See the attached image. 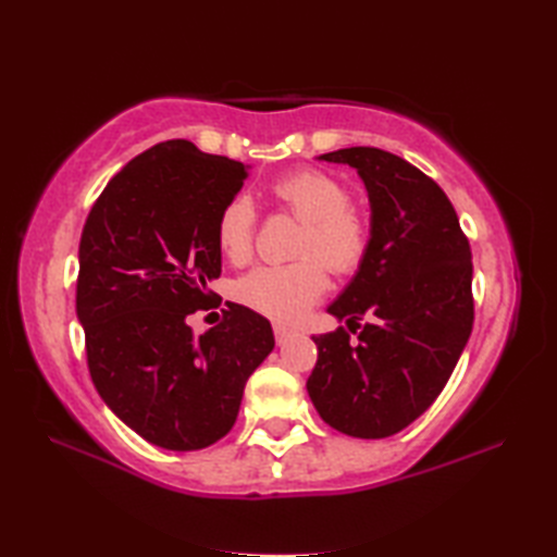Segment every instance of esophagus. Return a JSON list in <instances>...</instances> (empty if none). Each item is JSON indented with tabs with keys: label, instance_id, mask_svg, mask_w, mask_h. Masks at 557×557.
I'll list each match as a JSON object with an SVG mask.
<instances>
[{
	"label": "esophagus",
	"instance_id": "1",
	"mask_svg": "<svg viewBox=\"0 0 557 557\" xmlns=\"http://www.w3.org/2000/svg\"><path fill=\"white\" fill-rule=\"evenodd\" d=\"M272 330H275V339H277V345H285L287 337H289V327L275 323V325H272Z\"/></svg>",
	"mask_w": 557,
	"mask_h": 557
}]
</instances>
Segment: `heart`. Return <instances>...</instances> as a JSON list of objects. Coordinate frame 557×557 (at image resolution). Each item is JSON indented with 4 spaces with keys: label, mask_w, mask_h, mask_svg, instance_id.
<instances>
[{
    "label": "heart",
    "mask_w": 557,
    "mask_h": 557,
    "mask_svg": "<svg viewBox=\"0 0 557 557\" xmlns=\"http://www.w3.org/2000/svg\"><path fill=\"white\" fill-rule=\"evenodd\" d=\"M282 208L304 222L297 256L289 265H260L236 282V299L275 321H297L323 297L325 265L345 275L357 270L369 251V222L351 206L347 184L321 170L282 176L272 186ZM218 246L232 263H246L253 253L256 208L251 198H230L218 215Z\"/></svg>",
    "instance_id": "obj_1"
}]
</instances>
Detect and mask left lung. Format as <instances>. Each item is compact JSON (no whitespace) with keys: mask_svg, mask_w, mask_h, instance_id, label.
Here are the masks:
<instances>
[{"mask_svg":"<svg viewBox=\"0 0 557 557\" xmlns=\"http://www.w3.org/2000/svg\"><path fill=\"white\" fill-rule=\"evenodd\" d=\"M318 160L359 172L371 203L369 251L327 306L345 327L315 335L306 389L335 431L366 437L407 429L443 393L474 325L471 248L445 191L381 148H342Z\"/></svg>","mask_w":557,"mask_h":557,"instance_id":"8db88e82","label":"left lung"}]
</instances>
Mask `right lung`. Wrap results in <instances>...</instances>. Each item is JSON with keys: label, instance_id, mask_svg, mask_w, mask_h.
Segmentation results:
<instances>
[{"label": "right lung", "instance_id": "right-lung-1", "mask_svg": "<svg viewBox=\"0 0 557 557\" xmlns=\"http://www.w3.org/2000/svg\"><path fill=\"white\" fill-rule=\"evenodd\" d=\"M248 168L174 138L116 172L78 246L76 315L100 397L148 443L188 453L232 431L244 385L275 347L268 318L230 304L200 337L222 272L218 215Z\"/></svg>", "mask_w": 557, "mask_h": 557}]
</instances>
